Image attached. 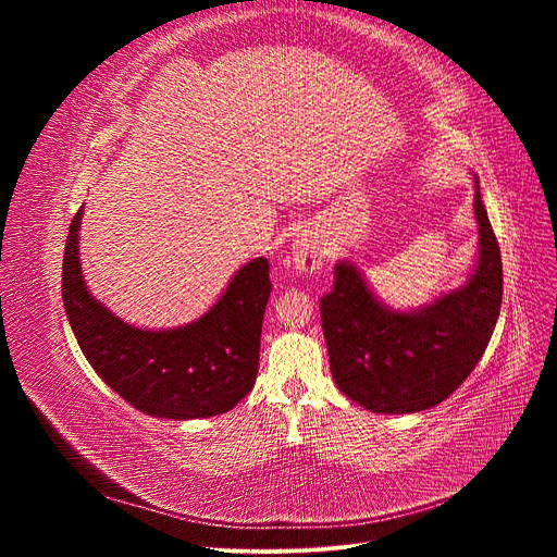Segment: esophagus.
I'll return each instance as SVG.
<instances>
[{"label": "esophagus", "instance_id": "1", "mask_svg": "<svg viewBox=\"0 0 557 557\" xmlns=\"http://www.w3.org/2000/svg\"><path fill=\"white\" fill-rule=\"evenodd\" d=\"M293 267L299 274H315L318 269H323L325 264V246L320 242V237L311 230H305L299 237L293 242Z\"/></svg>", "mask_w": 557, "mask_h": 557}]
</instances>
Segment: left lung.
<instances>
[{"label":"left lung","mask_w":557,"mask_h":557,"mask_svg":"<svg viewBox=\"0 0 557 557\" xmlns=\"http://www.w3.org/2000/svg\"><path fill=\"white\" fill-rule=\"evenodd\" d=\"M476 262L462 285L418 309H393L356 262L334 264V290L320 299L332 379L374 413H418L450 397L474 372L502 307V256L474 176Z\"/></svg>","instance_id":"left-lung-1"}]
</instances>
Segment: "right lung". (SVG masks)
Instances as JSON below:
<instances>
[{"mask_svg":"<svg viewBox=\"0 0 557 557\" xmlns=\"http://www.w3.org/2000/svg\"><path fill=\"white\" fill-rule=\"evenodd\" d=\"M81 221L83 207L64 246L62 301L99 379L153 418H211L237 407L256 385L260 367L262 318L272 295L267 258L242 264L215 305L193 323L148 330L117 318L88 290L81 267Z\"/></svg>","mask_w":557,"mask_h":557,"instance_id":"1","label":"right lung"}]
</instances>
